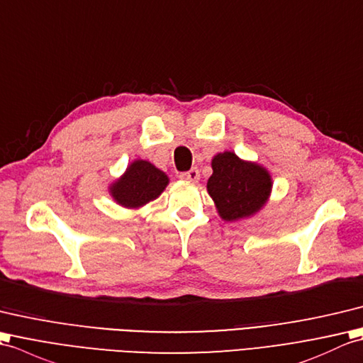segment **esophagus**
<instances>
[{
	"instance_id": "esophagus-1",
	"label": "esophagus",
	"mask_w": 363,
	"mask_h": 363,
	"mask_svg": "<svg viewBox=\"0 0 363 363\" xmlns=\"http://www.w3.org/2000/svg\"><path fill=\"white\" fill-rule=\"evenodd\" d=\"M180 179L182 180H186V182H199V179H200V174H199V169H196V167H192V169H189L188 172H182L180 174Z\"/></svg>"
}]
</instances>
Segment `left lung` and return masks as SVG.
<instances>
[{
    "instance_id": "1",
    "label": "left lung",
    "mask_w": 363,
    "mask_h": 363,
    "mask_svg": "<svg viewBox=\"0 0 363 363\" xmlns=\"http://www.w3.org/2000/svg\"><path fill=\"white\" fill-rule=\"evenodd\" d=\"M211 166L206 188L223 220L253 216L267 202L272 179L262 166L242 161L233 152L217 154Z\"/></svg>"
}]
</instances>
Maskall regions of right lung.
Masks as SVG:
<instances>
[{
  "mask_svg": "<svg viewBox=\"0 0 363 363\" xmlns=\"http://www.w3.org/2000/svg\"><path fill=\"white\" fill-rule=\"evenodd\" d=\"M167 175L144 160H136L110 188L111 196L125 208H140L155 200L167 186Z\"/></svg>",
  "mask_w": 363,
  "mask_h": 363,
  "instance_id": "add662e5",
  "label": "right lung"
}]
</instances>
